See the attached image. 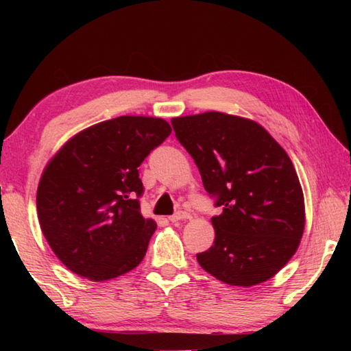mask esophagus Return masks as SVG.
<instances>
[{"label":"esophagus","instance_id":"esophagus-1","mask_svg":"<svg viewBox=\"0 0 351 351\" xmlns=\"http://www.w3.org/2000/svg\"><path fill=\"white\" fill-rule=\"evenodd\" d=\"M187 219H190V214L189 213H184V211L176 213V214L170 215V217H169V220L171 223H176V221H181V220H187Z\"/></svg>","mask_w":351,"mask_h":351}]
</instances>
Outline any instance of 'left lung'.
Listing matches in <instances>:
<instances>
[{
    "mask_svg": "<svg viewBox=\"0 0 351 351\" xmlns=\"http://www.w3.org/2000/svg\"><path fill=\"white\" fill-rule=\"evenodd\" d=\"M221 213L197 263L219 280L253 287L293 258L304 229V199L293 161L259 123L219 111L171 119Z\"/></svg>",
    "mask_w": 351,
    "mask_h": 351,
    "instance_id": "obj_1",
    "label": "left lung"
}]
</instances>
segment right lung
Returning <instances> with one entry per match:
<instances>
[{"label": "right lung", "instance_id": "obj_1", "mask_svg": "<svg viewBox=\"0 0 351 351\" xmlns=\"http://www.w3.org/2000/svg\"><path fill=\"white\" fill-rule=\"evenodd\" d=\"M170 132L160 117L121 116L78 132L47 164L37 215L71 271L101 282L143 261L156 223L140 213L138 166Z\"/></svg>", "mask_w": 351, "mask_h": 351}]
</instances>
